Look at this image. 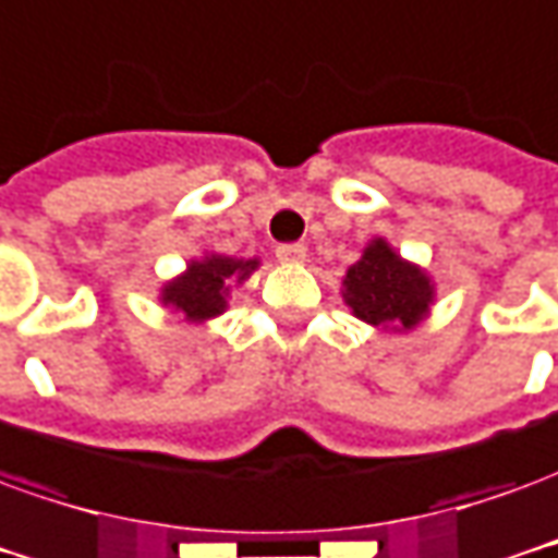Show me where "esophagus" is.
<instances>
[{
	"instance_id": "34e87169",
	"label": "esophagus",
	"mask_w": 558,
	"mask_h": 558,
	"mask_svg": "<svg viewBox=\"0 0 558 558\" xmlns=\"http://www.w3.org/2000/svg\"><path fill=\"white\" fill-rule=\"evenodd\" d=\"M276 258L286 260V264H298V260L306 258V246H300V243H282V246H276Z\"/></svg>"
}]
</instances>
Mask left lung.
<instances>
[{
  "mask_svg": "<svg viewBox=\"0 0 558 558\" xmlns=\"http://www.w3.org/2000/svg\"><path fill=\"white\" fill-rule=\"evenodd\" d=\"M345 300L363 322L409 330L429 310L433 288L424 272L390 252L385 240H373L345 272Z\"/></svg>",
  "mask_w": 558,
  "mask_h": 558,
  "instance_id": "1",
  "label": "left lung"
}]
</instances>
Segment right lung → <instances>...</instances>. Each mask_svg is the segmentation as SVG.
<instances>
[{
  "instance_id": "add662e5",
  "label": "right lung",
  "mask_w": 558,
  "mask_h": 558,
  "mask_svg": "<svg viewBox=\"0 0 558 558\" xmlns=\"http://www.w3.org/2000/svg\"><path fill=\"white\" fill-rule=\"evenodd\" d=\"M258 260H236L209 255L204 260H192L189 272L180 276L177 282L165 288V303H173L192 322H204L225 310V291L234 276H248L255 270Z\"/></svg>"
}]
</instances>
